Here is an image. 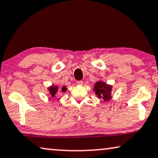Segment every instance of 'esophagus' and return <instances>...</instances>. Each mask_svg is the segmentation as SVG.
<instances>
[{"mask_svg":"<svg viewBox=\"0 0 158 158\" xmlns=\"http://www.w3.org/2000/svg\"><path fill=\"white\" fill-rule=\"evenodd\" d=\"M77 85H83V81H77Z\"/></svg>","mask_w":158,"mask_h":158,"instance_id":"1","label":"esophagus"}]
</instances>
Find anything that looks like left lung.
Masks as SVG:
<instances>
[{"mask_svg":"<svg viewBox=\"0 0 158 158\" xmlns=\"http://www.w3.org/2000/svg\"><path fill=\"white\" fill-rule=\"evenodd\" d=\"M94 91L95 94L99 98H102L105 101L110 100L112 92V86L103 82L102 81H98L94 86Z\"/></svg>","mask_w":158,"mask_h":158,"instance_id":"obj_1","label":"left lung"}]
</instances>
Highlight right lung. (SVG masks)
Wrapping results in <instances>:
<instances>
[{"instance_id": "add662e5", "label": "right lung", "mask_w": 158, "mask_h": 158, "mask_svg": "<svg viewBox=\"0 0 158 158\" xmlns=\"http://www.w3.org/2000/svg\"><path fill=\"white\" fill-rule=\"evenodd\" d=\"M66 89H67V88L65 87V86H64V87L61 88V91L63 92H66ZM48 91H49V93L50 95H51V97L53 98V97L56 95V92H58V86H53V85L50 86V87H48Z\"/></svg>"}]
</instances>
